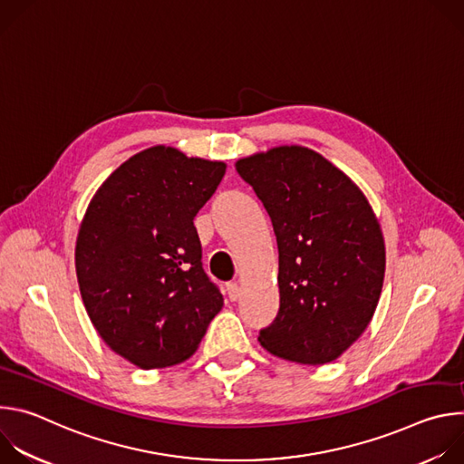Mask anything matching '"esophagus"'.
I'll use <instances>...</instances> for the list:
<instances>
[{"instance_id":"1","label":"esophagus","mask_w":464,"mask_h":464,"mask_svg":"<svg viewBox=\"0 0 464 464\" xmlns=\"http://www.w3.org/2000/svg\"><path fill=\"white\" fill-rule=\"evenodd\" d=\"M227 297H229L231 301H237V299L240 297V286H238L237 283L227 285Z\"/></svg>"}]
</instances>
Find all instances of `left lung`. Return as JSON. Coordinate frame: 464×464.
<instances>
[{"label":"left lung","mask_w":464,"mask_h":464,"mask_svg":"<svg viewBox=\"0 0 464 464\" xmlns=\"http://www.w3.org/2000/svg\"><path fill=\"white\" fill-rule=\"evenodd\" d=\"M270 215L279 312L258 333L283 360H338L369 326L385 276L380 222L362 188L312 149L281 145L235 163Z\"/></svg>","instance_id":"obj_1"}]
</instances>
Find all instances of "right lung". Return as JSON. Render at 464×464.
<instances>
[{"instance_id": "obj_1", "label": "right lung", "mask_w": 464, "mask_h": 464, "mask_svg": "<svg viewBox=\"0 0 464 464\" xmlns=\"http://www.w3.org/2000/svg\"><path fill=\"white\" fill-rule=\"evenodd\" d=\"M224 174V161L145 149L104 179L81 222L75 268L86 312L102 342L141 369L190 358L224 306L192 222Z\"/></svg>"}]
</instances>
